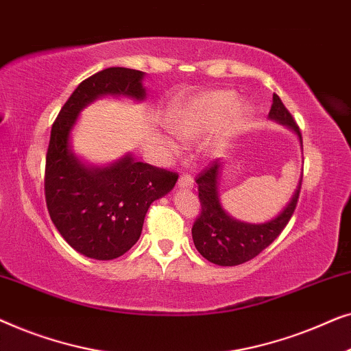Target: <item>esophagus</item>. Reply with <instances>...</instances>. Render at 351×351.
<instances>
[{
    "instance_id": "esophagus-1",
    "label": "esophagus",
    "mask_w": 351,
    "mask_h": 351,
    "mask_svg": "<svg viewBox=\"0 0 351 351\" xmlns=\"http://www.w3.org/2000/svg\"><path fill=\"white\" fill-rule=\"evenodd\" d=\"M177 185H179V189H184V190H190L193 189V179L189 174H184L179 177V182H177Z\"/></svg>"
}]
</instances>
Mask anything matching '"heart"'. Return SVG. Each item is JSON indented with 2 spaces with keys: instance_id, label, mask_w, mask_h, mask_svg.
<instances>
[{
  "instance_id": "obj_1",
  "label": "heart",
  "mask_w": 351,
  "mask_h": 351,
  "mask_svg": "<svg viewBox=\"0 0 351 351\" xmlns=\"http://www.w3.org/2000/svg\"><path fill=\"white\" fill-rule=\"evenodd\" d=\"M251 107L239 102L233 90H209L184 100L172 110L169 126L171 131L184 142H195L219 126L213 137L203 145V153L208 158L220 156L228 147L232 137L247 121ZM169 150L177 152L179 147L167 138Z\"/></svg>"
}]
</instances>
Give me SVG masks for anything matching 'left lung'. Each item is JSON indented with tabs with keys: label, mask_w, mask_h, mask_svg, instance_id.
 Masks as SVG:
<instances>
[{
	"label": "left lung",
	"mask_w": 351,
	"mask_h": 351,
	"mask_svg": "<svg viewBox=\"0 0 351 351\" xmlns=\"http://www.w3.org/2000/svg\"><path fill=\"white\" fill-rule=\"evenodd\" d=\"M268 118L289 128L299 137L302 147V134L292 114L275 94ZM222 174V162L215 160L204 167L196 177L201 214L191 228L195 247L204 258L215 265L233 267L251 261L263 249L275 241L294 214L302 189V176L295 193L281 214L265 223H246L230 217L222 208L219 198V180Z\"/></svg>",
	"instance_id": "left-lung-1"
}]
</instances>
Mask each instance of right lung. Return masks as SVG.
Returning a JSON list of instances; mask_svg holds the SVG:
<instances>
[{"instance_id": "right-lung-1", "label": "right lung", "mask_w": 351, "mask_h": 351, "mask_svg": "<svg viewBox=\"0 0 351 351\" xmlns=\"http://www.w3.org/2000/svg\"><path fill=\"white\" fill-rule=\"evenodd\" d=\"M145 73L110 66L80 83L51 129L46 155L45 195L51 220L75 251L95 261H112L141 238L150 204L174 189L176 172L123 156L97 167L80 160L70 136L78 114L95 99L124 95L145 99Z\"/></svg>"}]
</instances>
